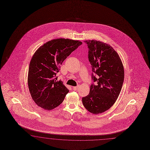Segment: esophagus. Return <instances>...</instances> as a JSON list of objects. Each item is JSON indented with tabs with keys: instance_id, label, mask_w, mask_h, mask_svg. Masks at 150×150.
Listing matches in <instances>:
<instances>
[{
	"instance_id": "1",
	"label": "esophagus",
	"mask_w": 150,
	"mask_h": 150,
	"mask_svg": "<svg viewBox=\"0 0 150 150\" xmlns=\"http://www.w3.org/2000/svg\"><path fill=\"white\" fill-rule=\"evenodd\" d=\"M78 88H79V86H76V87H73V89L74 90V91H76L78 89Z\"/></svg>"
}]
</instances>
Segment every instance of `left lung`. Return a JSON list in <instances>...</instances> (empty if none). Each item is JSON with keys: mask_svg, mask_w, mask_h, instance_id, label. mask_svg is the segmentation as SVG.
<instances>
[{"mask_svg": "<svg viewBox=\"0 0 150 150\" xmlns=\"http://www.w3.org/2000/svg\"><path fill=\"white\" fill-rule=\"evenodd\" d=\"M89 49L92 79L88 95L82 98L83 105L91 113L105 112L118 97L124 81L125 71L118 54L110 45L100 41H84Z\"/></svg>", "mask_w": 150, "mask_h": 150, "instance_id": "1", "label": "left lung"}]
</instances>
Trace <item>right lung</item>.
<instances>
[{"mask_svg": "<svg viewBox=\"0 0 150 150\" xmlns=\"http://www.w3.org/2000/svg\"><path fill=\"white\" fill-rule=\"evenodd\" d=\"M82 44L81 41L59 38L49 41L33 54L30 62L28 85L33 100L46 110L59 105L69 92L56 74L63 61Z\"/></svg>", "mask_w": 150, "mask_h": 150, "instance_id": "1", "label": "right lung"}]
</instances>
